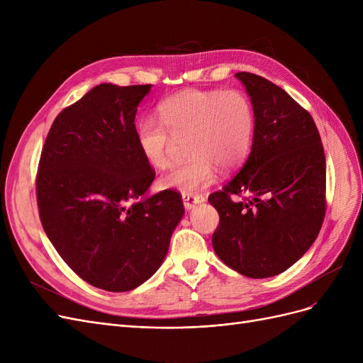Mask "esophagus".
<instances>
[{
  "instance_id": "esophagus-1",
  "label": "esophagus",
  "mask_w": 363,
  "mask_h": 363,
  "mask_svg": "<svg viewBox=\"0 0 363 363\" xmlns=\"http://www.w3.org/2000/svg\"><path fill=\"white\" fill-rule=\"evenodd\" d=\"M183 199V204H184V208H188V211H191V208H194L196 204H200L204 201V196L203 195H191V194H183L182 195Z\"/></svg>"
}]
</instances>
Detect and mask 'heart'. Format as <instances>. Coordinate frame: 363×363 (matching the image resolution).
Segmentation results:
<instances>
[{
  "instance_id": "obj_1",
  "label": "heart",
  "mask_w": 363,
  "mask_h": 363,
  "mask_svg": "<svg viewBox=\"0 0 363 363\" xmlns=\"http://www.w3.org/2000/svg\"><path fill=\"white\" fill-rule=\"evenodd\" d=\"M159 119L138 121L135 138L140 156L156 169L169 164L175 140L188 138L191 159L162 175L160 186L196 194L216 179V167L233 169L248 156L255 136V108L239 89H188L160 101Z\"/></svg>"
}]
</instances>
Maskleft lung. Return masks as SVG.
<instances>
[{"mask_svg": "<svg viewBox=\"0 0 363 363\" xmlns=\"http://www.w3.org/2000/svg\"><path fill=\"white\" fill-rule=\"evenodd\" d=\"M235 77L251 98L256 127L242 169L208 195L219 213L212 245L227 267L267 279L292 267L320 233L325 156L311 113L291 95L256 74Z\"/></svg>", "mask_w": 363, "mask_h": 363, "instance_id": "8db88e82", "label": "left lung"}]
</instances>
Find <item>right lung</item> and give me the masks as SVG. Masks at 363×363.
I'll return each mask as SVG.
<instances>
[{
	"instance_id": "right-lung-1",
	"label": "right lung",
	"mask_w": 363,
	"mask_h": 363,
	"mask_svg": "<svg viewBox=\"0 0 363 363\" xmlns=\"http://www.w3.org/2000/svg\"><path fill=\"white\" fill-rule=\"evenodd\" d=\"M150 89L95 86L54 119L40 152L42 227L77 276L108 292L135 289L159 269L184 213L172 189L144 199L156 172L138 150L135 118Z\"/></svg>"
}]
</instances>
